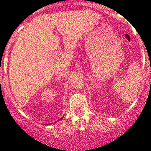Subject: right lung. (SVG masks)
<instances>
[{"instance_id":"add662e5","label":"right lung","mask_w":151,"mask_h":151,"mask_svg":"<svg viewBox=\"0 0 151 151\" xmlns=\"http://www.w3.org/2000/svg\"><path fill=\"white\" fill-rule=\"evenodd\" d=\"M63 119V118H61V119Z\"/></svg>"}]
</instances>
